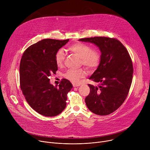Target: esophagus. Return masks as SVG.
<instances>
[{
	"mask_svg": "<svg viewBox=\"0 0 150 150\" xmlns=\"http://www.w3.org/2000/svg\"><path fill=\"white\" fill-rule=\"evenodd\" d=\"M79 85H80V84H78V83H73V87H79Z\"/></svg>",
	"mask_w": 150,
	"mask_h": 150,
	"instance_id": "obj_1",
	"label": "esophagus"
}]
</instances>
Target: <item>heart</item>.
<instances>
[{"mask_svg":"<svg viewBox=\"0 0 150 150\" xmlns=\"http://www.w3.org/2000/svg\"><path fill=\"white\" fill-rule=\"evenodd\" d=\"M68 50L81 59V63L90 69L96 68L100 63V53L97 49H91V46L81 42H77L70 46ZM65 53L62 49H59L55 54V62L58 67H61L65 61ZM85 75L83 69H69L65 76L72 82H77L79 78Z\"/></svg>","mask_w":150,"mask_h":150,"instance_id":"heart-1","label":"heart"}]
</instances>
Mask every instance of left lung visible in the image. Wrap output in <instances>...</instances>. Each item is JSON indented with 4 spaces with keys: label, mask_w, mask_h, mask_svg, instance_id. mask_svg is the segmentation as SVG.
I'll list each match as a JSON object with an SVG mask.
<instances>
[{
    "label": "left lung",
    "mask_w": 150,
    "mask_h": 150,
    "mask_svg": "<svg viewBox=\"0 0 150 150\" xmlns=\"http://www.w3.org/2000/svg\"><path fill=\"white\" fill-rule=\"evenodd\" d=\"M91 42L101 52L99 65L90 77L98 86L88 84L90 88L85 101L88 109L98 115H108L123 104L129 93L133 75L131 58L121 42L115 38L94 37L81 38Z\"/></svg>",
    "instance_id": "obj_1"
}]
</instances>
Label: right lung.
Returning a JSON list of instances; mask_svg holds the SVG:
<instances>
[{"label":"right lung","instance_id":"obj_1","mask_svg":"<svg viewBox=\"0 0 150 150\" xmlns=\"http://www.w3.org/2000/svg\"><path fill=\"white\" fill-rule=\"evenodd\" d=\"M69 40H42L27 49L21 58V89L31 108L42 116H57L66 108L72 84L63 79L57 88L50 83L49 76L57 70L56 53Z\"/></svg>","mask_w":150,"mask_h":150}]
</instances>
